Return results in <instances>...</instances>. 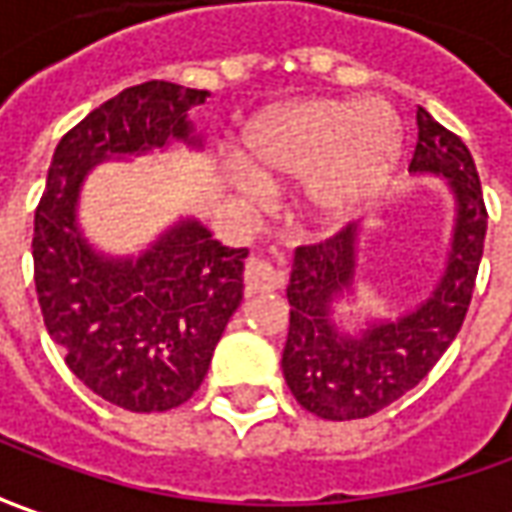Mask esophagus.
Returning <instances> with one entry per match:
<instances>
[{"instance_id":"34e87169","label":"esophagus","mask_w":512,"mask_h":512,"mask_svg":"<svg viewBox=\"0 0 512 512\" xmlns=\"http://www.w3.org/2000/svg\"><path fill=\"white\" fill-rule=\"evenodd\" d=\"M243 280H246V294L252 297V294L280 289V286L286 283V269H283V266H274V263L263 260V257H252V260L246 263Z\"/></svg>"}]
</instances>
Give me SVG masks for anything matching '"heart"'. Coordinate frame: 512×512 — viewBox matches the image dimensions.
<instances>
[{
  "mask_svg": "<svg viewBox=\"0 0 512 512\" xmlns=\"http://www.w3.org/2000/svg\"><path fill=\"white\" fill-rule=\"evenodd\" d=\"M399 124L379 101L309 98L257 115L240 135L229 181L260 192L264 178H300V201L314 221L343 223L391 181L399 161Z\"/></svg>",
  "mask_w": 512,
  "mask_h": 512,
  "instance_id": "1",
  "label": "heart"
}]
</instances>
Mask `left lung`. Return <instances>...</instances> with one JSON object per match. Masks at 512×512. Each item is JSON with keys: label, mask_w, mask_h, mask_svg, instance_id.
<instances>
[{"label": "left lung", "mask_w": 512, "mask_h": 512, "mask_svg": "<svg viewBox=\"0 0 512 512\" xmlns=\"http://www.w3.org/2000/svg\"><path fill=\"white\" fill-rule=\"evenodd\" d=\"M416 130L408 172L439 178L453 198L448 252L431 291L399 314L351 309L360 297L365 221L326 243L300 246L291 260L283 377L320 419H362L397 402L428 377L465 323L487 232L479 172L465 144L425 107H416Z\"/></svg>", "instance_id": "8db88e82"}]
</instances>
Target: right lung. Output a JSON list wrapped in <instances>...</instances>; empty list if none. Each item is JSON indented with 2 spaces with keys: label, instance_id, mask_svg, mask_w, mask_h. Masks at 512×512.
Masks as SVG:
<instances>
[{
  "label": "right lung",
  "instance_id": "right-lung-1",
  "mask_svg": "<svg viewBox=\"0 0 512 512\" xmlns=\"http://www.w3.org/2000/svg\"><path fill=\"white\" fill-rule=\"evenodd\" d=\"M206 90L144 81L104 101L64 135L33 223L36 294L50 340L101 399L133 414L184 405L201 388L243 300L246 249H229L181 215L141 252L115 255L87 238L81 189L110 161L172 147L203 150L189 110Z\"/></svg>",
  "mask_w": 512,
  "mask_h": 512
}]
</instances>
